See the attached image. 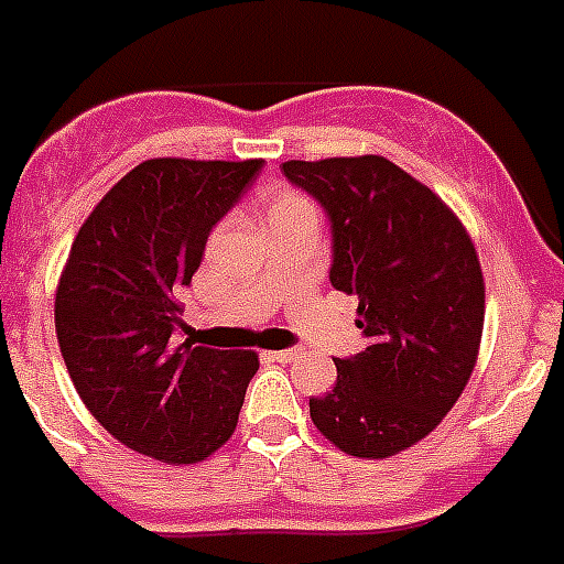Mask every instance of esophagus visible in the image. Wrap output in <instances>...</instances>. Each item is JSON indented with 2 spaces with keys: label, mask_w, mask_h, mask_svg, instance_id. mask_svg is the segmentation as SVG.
<instances>
[{
  "label": "esophagus",
  "mask_w": 564,
  "mask_h": 564,
  "mask_svg": "<svg viewBox=\"0 0 564 564\" xmlns=\"http://www.w3.org/2000/svg\"><path fill=\"white\" fill-rule=\"evenodd\" d=\"M267 356L272 361H292L297 354H295V350H272V354H267Z\"/></svg>",
  "instance_id": "1"
}]
</instances>
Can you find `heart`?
Wrapping results in <instances>:
<instances>
[{"label": "heart", "mask_w": 564, "mask_h": 564, "mask_svg": "<svg viewBox=\"0 0 564 564\" xmlns=\"http://www.w3.org/2000/svg\"><path fill=\"white\" fill-rule=\"evenodd\" d=\"M301 208H310V203L297 194H274L272 199H269V217H274V214H290V210Z\"/></svg>", "instance_id": "1"}]
</instances>
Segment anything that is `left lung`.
<instances>
[{
    "instance_id": "left-lung-1",
    "label": "left lung",
    "mask_w": 564,
    "mask_h": 564,
    "mask_svg": "<svg viewBox=\"0 0 564 564\" xmlns=\"http://www.w3.org/2000/svg\"><path fill=\"white\" fill-rule=\"evenodd\" d=\"M329 223V283L359 297L361 354L336 361V388L310 400L327 441L388 457L441 423L473 377L484 274L460 219L382 155L286 162Z\"/></svg>"
}]
</instances>
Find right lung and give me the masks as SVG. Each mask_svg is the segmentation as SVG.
Segmentation results:
<instances>
[{
  "mask_svg": "<svg viewBox=\"0 0 564 564\" xmlns=\"http://www.w3.org/2000/svg\"><path fill=\"white\" fill-rule=\"evenodd\" d=\"M260 167L150 159L72 242L54 301L59 354L91 416L132 452L196 464L235 434L258 356L178 341V292Z\"/></svg>",
  "mask_w": 564,
  "mask_h": 564,
  "instance_id": "add662e5",
  "label": "right lung"
}]
</instances>
